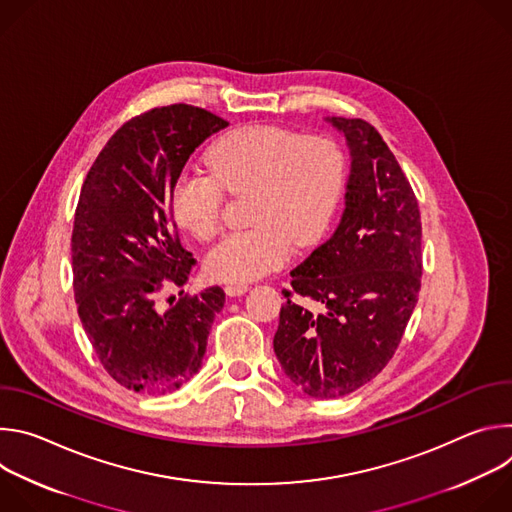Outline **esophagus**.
<instances>
[{"mask_svg": "<svg viewBox=\"0 0 512 512\" xmlns=\"http://www.w3.org/2000/svg\"><path fill=\"white\" fill-rule=\"evenodd\" d=\"M247 291H249L247 285H225V294L229 298H239V296L247 294Z\"/></svg>", "mask_w": 512, "mask_h": 512, "instance_id": "obj_1", "label": "esophagus"}]
</instances>
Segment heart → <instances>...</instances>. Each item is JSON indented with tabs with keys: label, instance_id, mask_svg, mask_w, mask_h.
Masks as SVG:
<instances>
[{
	"label": "heart",
	"instance_id": "heart-1",
	"mask_svg": "<svg viewBox=\"0 0 512 512\" xmlns=\"http://www.w3.org/2000/svg\"><path fill=\"white\" fill-rule=\"evenodd\" d=\"M208 168L182 170L170 192L174 221L206 241L221 227L225 192L251 190V223L204 257V273L221 283H249L285 265L294 245L328 229L346 184V154L326 135L279 125H245L218 139Z\"/></svg>",
	"mask_w": 512,
	"mask_h": 512
}]
</instances>
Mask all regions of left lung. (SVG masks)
Returning <instances> with one entry per match:
<instances>
[{"label": "left lung", "mask_w": 512, "mask_h": 512, "mask_svg": "<svg viewBox=\"0 0 512 512\" xmlns=\"http://www.w3.org/2000/svg\"><path fill=\"white\" fill-rule=\"evenodd\" d=\"M350 148L346 208L334 235L291 271L273 350L287 379L338 399L393 358L421 287V216L409 180L364 119L328 117ZM323 308L312 315L290 296Z\"/></svg>", "instance_id": "1"}]
</instances>
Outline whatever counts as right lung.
Here are the masks:
<instances>
[{
    "label": "right lung",
    "instance_id": "obj_1",
    "mask_svg": "<svg viewBox=\"0 0 512 512\" xmlns=\"http://www.w3.org/2000/svg\"><path fill=\"white\" fill-rule=\"evenodd\" d=\"M229 123L168 105L123 123L91 166L72 227V285L83 328L113 381L164 395L198 373L225 291L208 287L160 312L156 298L188 281L192 253L178 237L172 186L198 145Z\"/></svg>",
    "mask_w": 512,
    "mask_h": 512
}]
</instances>
